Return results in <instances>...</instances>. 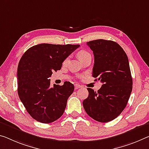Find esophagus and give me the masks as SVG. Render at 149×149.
<instances>
[{
    "label": "esophagus",
    "mask_w": 149,
    "mask_h": 149,
    "mask_svg": "<svg viewBox=\"0 0 149 149\" xmlns=\"http://www.w3.org/2000/svg\"><path fill=\"white\" fill-rule=\"evenodd\" d=\"M81 87V86H79V85H77V84L75 85V89H79V88H80V87Z\"/></svg>",
    "instance_id": "obj_1"
}]
</instances>
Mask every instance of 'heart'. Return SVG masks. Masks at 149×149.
I'll return each mask as SVG.
<instances>
[{"mask_svg": "<svg viewBox=\"0 0 149 149\" xmlns=\"http://www.w3.org/2000/svg\"><path fill=\"white\" fill-rule=\"evenodd\" d=\"M90 56H91V54H89L88 52H87L86 50H81L77 53V57L79 58V59L81 61V62H83L84 60H86V59L88 57H90ZM68 60H69V58H66L65 60H63V64H65V63H67Z\"/></svg>", "mask_w": 149, "mask_h": 149, "instance_id": "heart-1", "label": "heart"}]
</instances>
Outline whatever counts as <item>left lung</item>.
<instances>
[{"mask_svg":"<svg viewBox=\"0 0 149 149\" xmlns=\"http://www.w3.org/2000/svg\"><path fill=\"white\" fill-rule=\"evenodd\" d=\"M93 51V77L103 84L97 91L87 88L83 101L87 114L101 123L115 119L128 103L133 89L131 70L126 53L117 42L100 39L87 43Z\"/></svg>","mask_w":149,"mask_h":149,"instance_id":"1","label":"left lung"}]
</instances>
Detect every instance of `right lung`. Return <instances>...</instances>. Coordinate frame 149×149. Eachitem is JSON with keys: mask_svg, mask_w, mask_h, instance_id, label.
<instances>
[{"mask_svg": "<svg viewBox=\"0 0 149 149\" xmlns=\"http://www.w3.org/2000/svg\"><path fill=\"white\" fill-rule=\"evenodd\" d=\"M79 45L40 44L30 48L23 54L17 70L18 94L33 119L50 123L64 112L67 101L74 90L70 81L63 86L54 84L50 79L54 72Z\"/></svg>", "mask_w": 149, "mask_h": 149, "instance_id": "right-lung-1", "label": "right lung"}]
</instances>
